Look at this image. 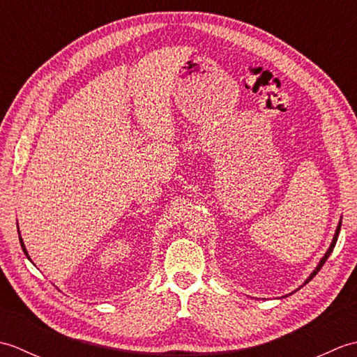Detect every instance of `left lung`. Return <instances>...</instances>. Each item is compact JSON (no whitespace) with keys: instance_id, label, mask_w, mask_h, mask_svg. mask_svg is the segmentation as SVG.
Segmentation results:
<instances>
[{"instance_id":"left-lung-1","label":"left lung","mask_w":357,"mask_h":357,"mask_svg":"<svg viewBox=\"0 0 357 357\" xmlns=\"http://www.w3.org/2000/svg\"><path fill=\"white\" fill-rule=\"evenodd\" d=\"M340 225H342V218H340L339 219V224H337V227H336V231H335V236H333V241H331V244H330V247H328V250H327V252H325V255H324V257H322V259L319 261V264H317V267L312 271V275H310L307 279H305V282L304 284H302V285H305V284H308L310 282V280H312L316 275H317V271H319L321 268H322V265L325 264V261H327L328 259V256L331 255V252H333V248H335V245H336V242H337V236H339V231H340ZM301 288V287H299ZM299 288H298V290H299ZM296 291V290H294ZM291 294V293H290ZM288 296V294H287Z\"/></svg>"}]
</instances>
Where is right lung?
<instances>
[{
  "label": "right lung",
  "mask_w": 357,
  "mask_h": 357,
  "mask_svg": "<svg viewBox=\"0 0 357 357\" xmlns=\"http://www.w3.org/2000/svg\"><path fill=\"white\" fill-rule=\"evenodd\" d=\"M18 234H20V229H18ZM20 244H21V248H22V252H24V255L27 256V259H29V261H32V259H30V256H29V253H27V250H26V245H24V242H22V238H21V234H20Z\"/></svg>",
  "instance_id": "obj_1"
}]
</instances>
